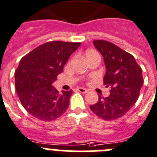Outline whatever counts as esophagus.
<instances>
[{
  "mask_svg": "<svg viewBox=\"0 0 157 157\" xmlns=\"http://www.w3.org/2000/svg\"><path fill=\"white\" fill-rule=\"evenodd\" d=\"M77 90H78L79 92L82 93V94H86V93L89 91L87 89H85V88H82V87H79L78 89H77Z\"/></svg>",
  "mask_w": 157,
  "mask_h": 157,
  "instance_id": "obj_1",
  "label": "esophagus"
}]
</instances>
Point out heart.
<instances>
[{
    "label": "heart",
    "instance_id": "1",
    "mask_svg": "<svg viewBox=\"0 0 157 157\" xmlns=\"http://www.w3.org/2000/svg\"><path fill=\"white\" fill-rule=\"evenodd\" d=\"M85 56H86V58L88 61H89L90 60H91V59L95 58V57H99V58H100V54H99L97 51H94V50H87V51H86V52H85Z\"/></svg>",
    "mask_w": 157,
    "mask_h": 157
}]
</instances>
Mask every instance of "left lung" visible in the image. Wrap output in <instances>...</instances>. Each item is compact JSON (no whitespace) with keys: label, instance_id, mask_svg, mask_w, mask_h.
<instances>
[{"label":"left lung","instance_id":"1","mask_svg":"<svg viewBox=\"0 0 157 157\" xmlns=\"http://www.w3.org/2000/svg\"><path fill=\"white\" fill-rule=\"evenodd\" d=\"M94 44L104 59L103 83L110 88V94L107 97L99 95L97 103L90 107L100 118L114 121L128 112L139 98L144 83L142 69L132 54L114 44L95 40Z\"/></svg>","mask_w":157,"mask_h":157}]
</instances>
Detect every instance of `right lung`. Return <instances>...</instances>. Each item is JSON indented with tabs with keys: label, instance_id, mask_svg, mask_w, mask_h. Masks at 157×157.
Returning <instances> with one entry per match:
<instances>
[{
	"label": "right lung",
	"instance_id": "obj_1",
	"mask_svg": "<svg viewBox=\"0 0 157 157\" xmlns=\"http://www.w3.org/2000/svg\"><path fill=\"white\" fill-rule=\"evenodd\" d=\"M80 44V42L49 41L21 58L15 71V87L22 106L35 118L54 121L68 108L72 90L59 94L51 84Z\"/></svg>",
	"mask_w": 157,
	"mask_h": 157
}]
</instances>
